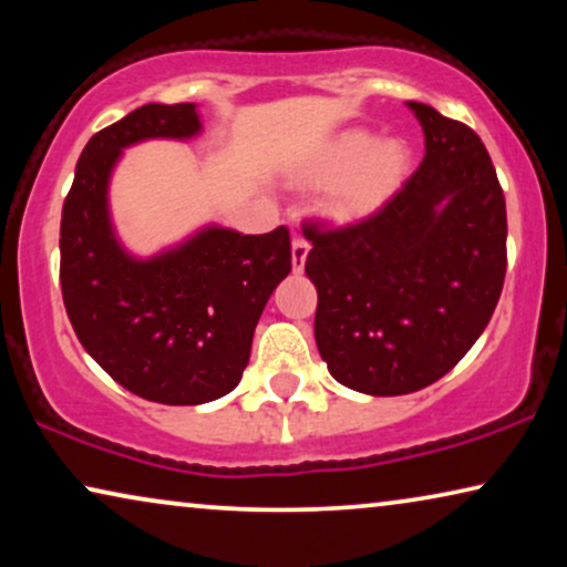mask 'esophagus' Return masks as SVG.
Segmentation results:
<instances>
[{"label":"esophagus","instance_id":"esophagus-1","mask_svg":"<svg viewBox=\"0 0 567 567\" xmlns=\"http://www.w3.org/2000/svg\"><path fill=\"white\" fill-rule=\"evenodd\" d=\"M307 255H309L307 239L293 237V239H291V266H293V274H301V270H305Z\"/></svg>","mask_w":567,"mask_h":567}]
</instances>
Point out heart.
Instances as JSON below:
<instances>
[{
    "mask_svg": "<svg viewBox=\"0 0 567 567\" xmlns=\"http://www.w3.org/2000/svg\"><path fill=\"white\" fill-rule=\"evenodd\" d=\"M410 150L400 138H379L369 131H343L315 154L305 169L309 188L328 190L322 216L332 227H359L400 196L410 175Z\"/></svg>",
    "mask_w": 567,
    "mask_h": 567,
    "instance_id": "obj_1",
    "label": "heart"
}]
</instances>
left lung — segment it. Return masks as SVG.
<instances>
[{"label": "left lung", "instance_id": "1", "mask_svg": "<svg viewBox=\"0 0 567 567\" xmlns=\"http://www.w3.org/2000/svg\"><path fill=\"white\" fill-rule=\"evenodd\" d=\"M425 157L359 227L305 224L315 340L340 384L392 398L452 371L491 322L506 278V198L485 144L436 107L408 103Z\"/></svg>", "mask_w": 567, "mask_h": 567}]
</instances>
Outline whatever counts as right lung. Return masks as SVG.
I'll return each instance as SVG.
<instances>
[{
    "mask_svg": "<svg viewBox=\"0 0 567 567\" xmlns=\"http://www.w3.org/2000/svg\"><path fill=\"white\" fill-rule=\"evenodd\" d=\"M196 103H150L97 131L61 212V293L92 359L121 386L162 405H204L235 390L270 293L291 274L289 229L208 224L150 258L128 252L107 204L123 150L200 134Z\"/></svg>",
    "mask_w": 567,
    "mask_h": 567,
    "instance_id": "right-lung-1",
    "label": "right lung"
}]
</instances>
